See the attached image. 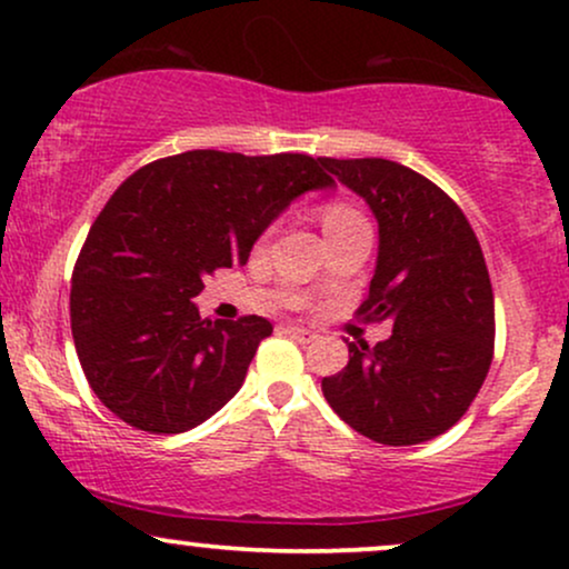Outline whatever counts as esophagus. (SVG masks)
<instances>
[{
    "label": "esophagus",
    "instance_id": "34e87169",
    "mask_svg": "<svg viewBox=\"0 0 569 569\" xmlns=\"http://www.w3.org/2000/svg\"><path fill=\"white\" fill-rule=\"evenodd\" d=\"M286 335L289 337H293L297 339V342H312V339H316L318 335L316 331H310V329H302V326H286Z\"/></svg>",
    "mask_w": 569,
    "mask_h": 569
}]
</instances>
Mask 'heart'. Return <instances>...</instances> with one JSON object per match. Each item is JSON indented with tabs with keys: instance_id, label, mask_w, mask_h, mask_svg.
<instances>
[{
	"instance_id": "obj_1",
	"label": "heart",
	"mask_w": 569,
	"mask_h": 569,
	"mask_svg": "<svg viewBox=\"0 0 569 569\" xmlns=\"http://www.w3.org/2000/svg\"><path fill=\"white\" fill-rule=\"evenodd\" d=\"M321 221H323L326 234H329L335 230H342V227L356 224V221H363V217H361V211H358V208L350 206V202L329 200V202H323V206H321Z\"/></svg>"
}]
</instances>
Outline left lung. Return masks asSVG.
<instances>
[{
	"mask_svg": "<svg viewBox=\"0 0 569 569\" xmlns=\"http://www.w3.org/2000/svg\"><path fill=\"white\" fill-rule=\"evenodd\" d=\"M369 202L380 224L377 270L356 316L390 321L369 348L323 377L329 407L388 447L436 439L466 415L495 352V297L485 253L460 206L422 173L382 158H318Z\"/></svg>",
	"mask_w": 569,
	"mask_h": 569,
	"instance_id": "1",
	"label": "left lung"
}]
</instances>
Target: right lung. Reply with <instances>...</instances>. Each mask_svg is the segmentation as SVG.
<instances>
[{"instance_id":"obj_1","label":"right lung","mask_w":569,"mask_h":569,"mask_svg":"<svg viewBox=\"0 0 569 569\" xmlns=\"http://www.w3.org/2000/svg\"><path fill=\"white\" fill-rule=\"evenodd\" d=\"M335 184L310 154L192 149L117 187L71 272V337L90 388L147 433H184L246 380L272 323L200 318L192 299L221 267L246 264L293 198Z\"/></svg>"}]
</instances>
